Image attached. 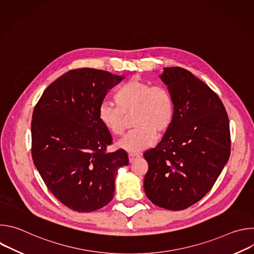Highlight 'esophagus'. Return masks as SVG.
<instances>
[{"instance_id": "1", "label": "esophagus", "mask_w": 254, "mask_h": 254, "mask_svg": "<svg viewBox=\"0 0 254 254\" xmlns=\"http://www.w3.org/2000/svg\"><path fill=\"white\" fill-rule=\"evenodd\" d=\"M139 158V155H136V154H128V161L129 163H133L136 159Z\"/></svg>"}]
</instances>
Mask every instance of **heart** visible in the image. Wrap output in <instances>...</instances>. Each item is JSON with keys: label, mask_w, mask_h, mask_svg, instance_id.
Wrapping results in <instances>:
<instances>
[{"label": "heart", "mask_w": 254, "mask_h": 254, "mask_svg": "<svg viewBox=\"0 0 254 254\" xmlns=\"http://www.w3.org/2000/svg\"><path fill=\"white\" fill-rule=\"evenodd\" d=\"M116 104L102 102L97 112L98 121L113 135L121 136L127 129V117L133 116V130L128 132L119 146L137 153L153 146L157 134L164 133L171 127L175 105L171 92L163 85L132 79L116 92Z\"/></svg>", "instance_id": "obj_1"}]
</instances>
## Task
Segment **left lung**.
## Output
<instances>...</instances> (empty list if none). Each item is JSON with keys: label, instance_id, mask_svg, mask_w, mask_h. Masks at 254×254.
Masks as SVG:
<instances>
[{"label": "left lung", "instance_id": "1", "mask_svg": "<svg viewBox=\"0 0 254 254\" xmlns=\"http://www.w3.org/2000/svg\"><path fill=\"white\" fill-rule=\"evenodd\" d=\"M161 79L172 94L174 120L156 148L143 153V189L157 206L184 210L200 201L226 165L231 148L225 107L206 83L182 67H166Z\"/></svg>", "mask_w": 254, "mask_h": 254}]
</instances>
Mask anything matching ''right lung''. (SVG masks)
<instances>
[{"label":"right lung","instance_id":"add662e5","mask_svg":"<svg viewBox=\"0 0 254 254\" xmlns=\"http://www.w3.org/2000/svg\"><path fill=\"white\" fill-rule=\"evenodd\" d=\"M124 77L94 68L69 70L43 92L32 115L31 154L45 185L66 207L98 210L114 198L127 153H107L113 137L98 121L108 89Z\"/></svg>","mask_w":254,"mask_h":254}]
</instances>
